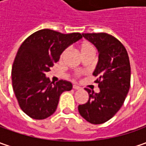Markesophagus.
<instances>
[{
	"label": "esophagus",
	"instance_id": "34e87169",
	"mask_svg": "<svg viewBox=\"0 0 146 146\" xmlns=\"http://www.w3.org/2000/svg\"><path fill=\"white\" fill-rule=\"evenodd\" d=\"M73 88H74L75 90H78V89H80V88L79 87V86H77V85H73Z\"/></svg>",
	"mask_w": 146,
	"mask_h": 146
}]
</instances>
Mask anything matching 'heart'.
I'll list each match as a JSON object with an SVG mask.
<instances>
[{
    "label": "heart",
    "instance_id": "b5f03b06",
    "mask_svg": "<svg viewBox=\"0 0 146 146\" xmlns=\"http://www.w3.org/2000/svg\"><path fill=\"white\" fill-rule=\"evenodd\" d=\"M80 53H84V52L89 51V50H93V47L91 44H89V43L88 42H84L80 45ZM63 55H64V53H62V58L63 57Z\"/></svg>",
    "mask_w": 146,
    "mask_h": 146
}]
</instances>
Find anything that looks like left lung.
I'll list each match as a JSON object with an SVG mask.
<instances>
[{
  "instance_id": "obj_1",
  "label": "left lung",
  "mask_w": 146,
  "mask_h": 146,
  "mask_svg": "<svg viewBox=\"0 0 146 146\" xmlns=\"http://www.w3.org/2000/svg\"><path fill=\"white\" fill-rule=\"evenodd\" d=\"M98 51V62L93 75L98 76L100 92L88 93V101L78 106L82 117L93 124L110 119L119 110L130 88L131 67L125 47L107 33H83Z\"/></svg>"
}]
</instances>
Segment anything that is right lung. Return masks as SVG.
I'll return each mask as SVG.
<instances>
[{
	"label": "right lung",
	"mask_w": 146,
	"mask_h": 146,
	"mask_svg": "<svg viewBox=\"0 0 146 146\" xmlns=\"http://www.w3.org/2000/svg\"><path fill=\"white\" fill-rule=\"evenodd\" d=\"M82 38L80 33L62 34L43 29L31 34L21 44L14 59L11 76L22 110L34 119H44L55 112L61 94L72 89L70 82L52 84L46 72L62 53Z\"/></svg>",
	"instance_id": "obj_1"
}]
</instances>
